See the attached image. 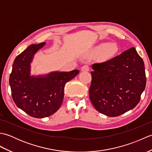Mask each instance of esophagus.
Returning <instances> with one entry per match:
<instances>
[{
  "instance_id": "1",
  "label": "esophagus",
  "mask_w": 152,
  "mask_h": 152,
  "mask_svg": "<svg viewBox=\"0 0 152 152\" xmlns=\"http://www.w3.org/2000/svg\"><path fill=\"white\" fill-rule=\"evenodd\" d=\"M82 72H88L89 70V66L88 65H83L81 69Z\"/></svg>"
}]
</instances>
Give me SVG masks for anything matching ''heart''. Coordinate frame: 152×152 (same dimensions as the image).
Listing matches in <instances>:
<instances>
[{
  "mask_svg": "<svg viewBox=\"0 0 152 152\" xmlns=\"http://www.w3.org/2000/svg\"><path fill=\"white\" fill-rule=\"evenodd\" d=\"M118 47L115 44H109L107 42L101 43L95 48V53L100 54L102 53L104 58H110L114 56L118 52Z\"/></svg>",
  "mask_w": 152,
  "mask_h": 152,
  "instance_id": "heart-1",
  "label": "heart"
}]
</instances>
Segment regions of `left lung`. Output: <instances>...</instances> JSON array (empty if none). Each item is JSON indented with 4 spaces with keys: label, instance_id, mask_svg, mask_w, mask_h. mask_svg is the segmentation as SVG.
I'll use <instances>...</instances> for the list:
<instances>
[{
    "label": "left lung",
    "instance_id": "left-lung-1",
    "mask_svg": "<svg viewBox=\"0 0 152 152\" xmlns=\"http://www.w3.org/2000/svg\"><path fill=\"white\" fill-rule=\"evenodd\" d=\"M90 101L109 117L124 114L136 106L146 87L142 59L134 48L102 63L92 64Z\"/></svg>",
    "mask_w": 152,
    "mask_h": 152
}]
</instances>
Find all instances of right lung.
Segmentation results:
<instances>
[{"label":"right lung","mask_w":152,"mask_h":152,"mask_svg":"<svg viewBox=\"0 0 152 152\" xmlns=\"http://www.w3.org/2000/svg\"><path fill=\"white\" fill-rule=\"evenodd\" d=\"M45 44H32L16 57L9 79L16 106L36 118L48 117L59 109L63 101L64 86L79 73L78 70H74L31 75V63L35 53Z\"/></svg>","instance_id":"obj_1"}]
</instances>
